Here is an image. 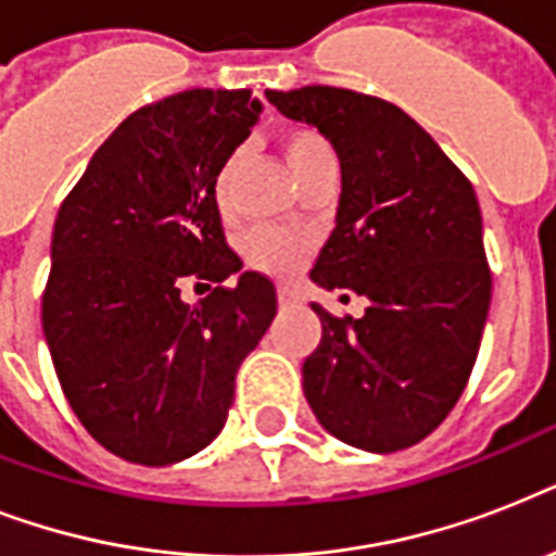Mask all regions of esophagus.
<instances>
[{
  "mask_svg": "<svg viewBox=\"0 0 556 556\" xmlns=\"http://www.w3.org/2000/svg\"><path fill=\"white\" fill-rule=\"evenodd\" d=\"M277 300L279 305L286 308V305H296L300 303V291H296L294 286H279L277 288Z\"/></svg>",
  "mask_w": 556,
  "mask_h": 556,
  "instance_id": "1",
  "label": "esophagus"
}]
</instances>
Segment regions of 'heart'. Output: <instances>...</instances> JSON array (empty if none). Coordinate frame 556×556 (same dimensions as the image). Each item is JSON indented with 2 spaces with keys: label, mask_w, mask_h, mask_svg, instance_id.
<instances>
[{
  "label": "heart",
  "mask_w": 556,
  "mask_h": 556,
  "mask_svg": "<svg viewBox=\"0 0 556 556\" xmlns=\"http://www.w3.org/2000/svg\"><path fill=\"white\" fill-rule=\"evenodd\" d=\"M282 152H286L291 173H300L308 161L326 155L329 147L312 129H294L282 138ZM236 164H239V155H230L218 164L216 176H213V195H216V204L222 210H227V204H230ZM308 248H312L308 236L294 233V230H277V227H260L244 239L248 262L262 270H270V274H291V270L300 268Z\"/></svg>",
  "instance_id": "b5f03b06"
}]
</instances>
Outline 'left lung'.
I'll list each match as a JSON object with an SVG mask.
<instances>
[{
    "mask_svg": "<svg viewBox=\"0 0 556 556\" xmlns=\"http://www.w3.org/2000/svg\"><path fill=\"white\" fill-rule=\"evenodd\" d=\"M265 98L338 152V216L312 279L369 300L357 320L312 303L323 338L303 364L305 401L352 447H413L465 392L491 308L473 187L387 100L334 86Z\"/></svg>",
    "mask_w": 556,
    "mask_h": 556,
    "instance_id": "8db88e82",
    "label": "left lung"
}]
</instances>
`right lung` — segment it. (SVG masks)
I'll list each match as a JSON object with an SVG mask.
<instances>
[{"mask_svg":"<svg viewBox=\"0 0 556 556\" xmlns=\"http://www.w3.org/2000/svg\"><path fill=\"white\" fill-rule=\"evenodd\" d=\"M251 89H190L129 115L91 155L51 236L42 331L74 415L135 465L216 439L236 371L277 314L225 244L213 176L260 121ZM195 306L184 282L224 281Z\"/></svg>","mask_w":556,"mask_h":556,"instance_id":"obj_1","label":"right lung"}]
</instances>
